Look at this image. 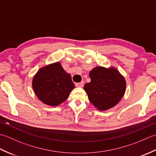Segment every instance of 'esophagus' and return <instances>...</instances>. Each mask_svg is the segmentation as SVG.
I'll list each match as a JSON object with an SVG mask.
<instances>
[{
  "instance_id": "obj_1",
  "label": "esophagus",
  "mask_w": 156,
  "mask_h": 156,
  "mask_svg": "<svg viewBox=\"0 0 156 156\" xmlns=\"http://www.w3.org/2000/svg\"><path fill=\"white\" fill-rule=\"evenodd\" d=\"M84 81H82L80 82H79V83H76L75 84L76 87H84Z\"/></svg>"
}]
</instances>
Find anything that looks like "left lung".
<instances>
[{
    "mask_svg": "<svg viewBox=\"0 0 156 156\" xmlns=\"http://www.w3.org/2000/svg\"><path fill=\"white\" fill-rule=\"evenodd\" d=\"M89 75L91 81L85 84L84 89L89 101L98 110H107L121 101L126 82L117 69L96 67Z\"/></svg>",
    "mask_w": 156,
    "mask_h": 156,
    "instance_id": "1",
    "label": "left lung"
}]
</instances>
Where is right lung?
Returning <instances> with one entry per match:
<instances>
[{
	"instance_id": "right-lung-1",
	"label": "right lung",
	"mask_w": 156,
	"mask_h": 156,
	"mask_svg": "<svg viewBox=\"0 0 156 156\" xmlns=\"http://www.w3.org/2000/svg\"><path fill=\"white\" fill-rule=\"evenodd\" d=\"M35 94L44 103L58 106L64 102L75 87L71 76L56 62L41 68L33 80Z\"/></svg>"
}]
</instances>
